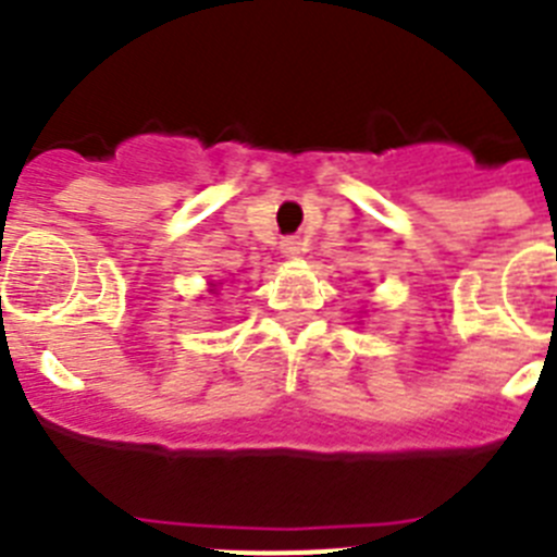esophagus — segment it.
I'll return each instance as SVG.
<instances>
[{"instance_id": "obj_1", "label": "esophagus", "mask_w": 557, "mask_h": 557, "mask_svg": "<svg viewBox=\"0 0 557 557\" xmlns=\"http://www.w3.org/2000/svg\"><path fill=\"white\" fill-rule=\"evenodd\" d=\"M304 250V243L298 239V236H284L282 239V253L289 256V259H295V256L301 253Z\"/></svg>"}]
</instances>
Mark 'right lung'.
<instances>
[{
  "label": "right lung",
  "instance_id": "add662e5",
  "mask_svg": "<svg viewBox=\"0 0 557 557\" xmlns=\"http://www.w3.org/2000/svg\"><path fill=\"white\" fill-rule=\"evenodd\" d=\"M211 287H214V284H211Z\"/></svg>",
  "mask_w": 557,
  "mask_h": 557
}]
</instances>
